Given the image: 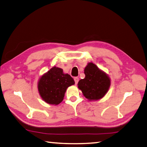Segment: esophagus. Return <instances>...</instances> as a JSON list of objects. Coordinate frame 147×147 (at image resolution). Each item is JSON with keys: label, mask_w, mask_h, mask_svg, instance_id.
Masks as SVG:
<instances>
[{"label": "esophagus", "mask_w": 147, "mask_h": 147, "mask_svg": "<svg viewBox=\"0 0 147 147\" xmlns=\"http://www.w3.org/2000/svg\"><path fill=\"white\" fill-rule=\"evenodd\" d=\"M74 82H75V84H78V81H79V78H78V77H74Z\"/></svg>", "instance_id": "esophagus-1"}]
</instances>
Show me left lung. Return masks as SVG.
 Here are the masks:
<instances>
[{"instance_id":"obj_1","label":"left lung","mask_w":147,"mask_h":147,"mask_svg":"<svg viewBox=\"0 0 147 147\" xmlns=\"http://www.w3.org/2000/svg\"><path fill=\"white\" fill-rule=\"evenodd\" d=\"M85 78L78 83V89L89 101L100 100L107 93L111 78L107 74L94 63L89 62L84 69Z\"/></svg>"}]
</instances>
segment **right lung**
<instances>
[{"label":"right lung","instance_id":"obj_1","mask_svg":"<svg viewBox=\"0 0 147 147\" xmlns=\"http://www.w3.org/2000/svg\"><path fill=\"white\" fill-rule=\"evenodd\" d=\"M75 84L69 74L54 66L40 77L37 87L40 96L45 102L57 105L63 100L66 90Z\"/></svg>","mask_w":147,"mask_h":147}]
</instances>
